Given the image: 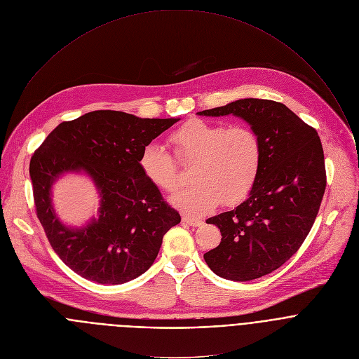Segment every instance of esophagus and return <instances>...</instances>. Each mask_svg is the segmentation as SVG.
I'll return each instance as SVG.
<instances>
[{
	"label": "esophagus",
	"instance_id": "34e87169",
	"mask_svg": "<svg viewBox=\"0 0 359 359\" xmlns=\"http://www.w3.org/2000/svg\"><path fill=\"white\" fill-rule=\"evenodd\" d=\"M182 222L189 224V226H194V227H198V226L202 224L201 219H195V217H191V216H182Z\"/></svg>",
	"mask_w": 359,
	"mask_h": 359
}]
</instances>
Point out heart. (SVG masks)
Returning a JSON list of instances; mask_svg holds the SVG:
<instances>
[{
  "mask_svg": "<svg viewBox=\"0 0 359 359\" xmlns=\"http://www.w3.org/2000/svg\"><path fill=\"white\" fill-rule=\"evenodd\" d=\"M168 142L175 157L192 164L194 184L171 198V203L189 216H202L222 201L234 205L244 201L259 177L262 143L248 126L210 123L191 119L174 129ZM140 170L154 187L174 192L181 178L177 160L160 144H147L140 154Z\"/></svg>",
  "mask_w": 359,
  "mask_h": 359,
  "instance_id": "heart-1",
  "label": "heart"
}]
</instances>
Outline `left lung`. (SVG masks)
Here are the masks:
<instances>
[{
	"mask_svg": "<svg viewBox=\"0 0 359 359\" xmlns=\"http://www.w3.org/2000/svg\"><path fill=\"white\" fill-rule=\"evenodd\" d=\"M198 115L238 116L261 139L257 184L237 208L206 220L220 229L222 241L203 254L224 279L261 278L299 250L318 213L327 182L320 137L287 107L269 100H238Z\"/></svg>",
	"mask_w": 359,
	"mask_h": 359,
	"instance_id": "obj_1",
	"label": "left lung"
}]
</instances>
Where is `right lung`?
<instances>
[{"instance_id":"add662e5","label":"right lung","mask_w":359,"mask_h":359,"mask_svg":"<svg viewBox=\"0 0 359 359\" xmlns=\"http://www.w3.org/2000/svg\"><path fill=\"white\" fill-rule=\"evenodd\" d=\"M178 121L94 111L60 123L34 153L29 175L38 219L56 254L80 276L102 285L140 276L164 234L181 222L139 164L142 150ZM69 172L87 173L102 198L99 217L83 228L62 224L51 203L53 184Z\"/></svg>"}]
</instances>
